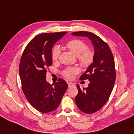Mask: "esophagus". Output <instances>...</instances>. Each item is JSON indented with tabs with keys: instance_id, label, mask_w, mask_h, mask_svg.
Returning a JSON list of instances; mask_svg holds the SVG:
<instances>
[{
	"instance_id": "34e87169",
	"label": "esophagus",
	"mask_w": 134,
	"mask_h": 134,
	"mask_svg": "<svg viewBox=\"0 0 134 134\" xmlns=\"http://www.w3.org/2000/svg\"><path fill=\"white\" fill-rule=\"evenodd\" d=\"M67 84H68V87H71V86H75V85H74V83H72V82H67Z\"/></svg>"
}]
</instances>
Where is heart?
I'll return each mask as SVG.
<instances>
[{"label":"heart","mask_w":134,"mask_h":134,"mask_svg":"<svg viewBox=\"0 0 134 134\" xmlns=\"http://www.w3.org/2000/svg\"><path fill=\"white\" fill-rule=\"evenodd\" d=\"M66 47L77 56L80 64L84 67H88L91 65L94 58V52L91 49L87 48V46L83 40L74 39L66 43ZM60 54V49L58 47H55L52 51L51 57L53 60L58 59ZM78 72V69L76 67L68 68L63 72L64 77L68 79H72L74 75Z\"/></svg>","instance_id":"obj_1"}]
</instances>
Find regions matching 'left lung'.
<instances>
[{
  "instance_id": "obj_1",
  "label": "left lung",
  "mask_w": 134,
  "mask_h": 134,
  "mask_svg": "<svg viewBox=\"0 0 134 134\" xmlns=\"http://www.w3.org/2000/svg\"><path fill=\"white\" fill-rule=\"evenodd\" d=\"M71 34L87 37L94 45L93 63L80 77V80L88 79L90 83L87 88L82 90L77 85L78 94L75 98L80 110L87 114H92L105 104L113 91L116 78L114 57L109 46L95 34L83 31Z\"/></svg>"
}]
</instances>
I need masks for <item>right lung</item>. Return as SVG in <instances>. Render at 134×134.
Instances as JSON below:
<instances>
[{
	"label": "right lung",
	"instance_id": "add662e5",
	"mask_svg": "<svg viewBox=\"0 0 134 134\" xmlns=\"http://www.w3.org/2000/svg\"><path fill=\"white\" fill-rule=\"evenodd\" d=\"M67 32L39 34L25 48L19 64L21 88L27 100L36 110L47 113L58 107L67 89L62 78L50 85L46 81L47 68L52 65V48Z\"/></svg>",
	"mask_w": 134,
	"mask_h": 134
}]
</instances>
